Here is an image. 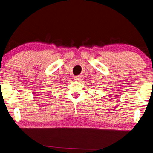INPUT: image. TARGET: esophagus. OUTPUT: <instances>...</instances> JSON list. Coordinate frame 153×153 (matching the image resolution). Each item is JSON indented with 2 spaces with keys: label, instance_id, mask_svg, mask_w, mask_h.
<instances>
[{
  "label": "esophagus",
  "instance_id": "esophagus-1",
  "mask_svg": "<svg viewBox=\"0 0 153 153\" xmlns=\"http://www.w3.org/2000/svg\"><path fill=\"white\" fill-rule=\"evenodd\" d=\"M83 79V76L82 75H79V76H74V80L77 81V82H80Z\"/></svg>",
  "mask_w": 153,
  "mask_h": 153
}]
</instances>
